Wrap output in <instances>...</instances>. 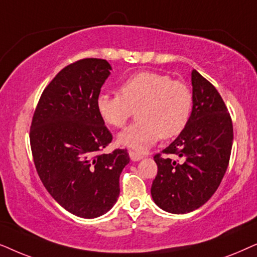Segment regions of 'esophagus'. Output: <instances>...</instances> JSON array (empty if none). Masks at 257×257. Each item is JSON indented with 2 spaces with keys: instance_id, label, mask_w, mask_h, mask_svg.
I'll return each instance as SVG.
<instances>
[{
  "instance_id": "esophagus-1",
  "label": "esophagus",
  "mask_w": 257,
  "mask_h": 257,
  "mask_svg": "<svg viewBox=\"0 0 257 257\" xmlns=\"http://www.w3.org/2000/svg\"><path fill=\"white\" fill-rule=\"evenodd\" d=\"M129 156H131L132 161H140L141 159H143V156L141 155V154L133 152V150H131V152H129Z\"/></svg>"
}]
</instances>
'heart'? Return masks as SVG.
Instances as JSON below:
<instances>
[{
    "label": "heart",
    "mask_w": 257,
    "mask_h": 257,
    "mask_svg": "<svg viewBox=\"0 0 257 257\" xmlns=\"http://www.w3.org/2000/svg\"><path fill=\"white\" fill-rule=\"evenodd\" d=\"M119 95L100 94L96 108L108 125L122 128L138 111L139 122L118 135L119 145L143 153L160 138L179 136L193 112V91L186 82L156 71H140L118 88Z\"/></svg>",
    "instance_id": "1"
}]
</instances>
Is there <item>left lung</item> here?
I'll return each instance as SVG.
<instances>
[{
    "instance_id": "obj_1",
    "label": "left lung",
    "mask_w": 257,
    "mask_h": 257,
    "mask_svg": "<svg viewBox=\"0 0 257 257\" xmlns=\"http://www.w3.org/2000/svg\"><path fill=\"white\" fill-rule=\"evenodd\" d=\"M191 84L189 122L162 150L163 156H154L157 175L152 184L153 200L173 214L190 213L213 196L228 168L234 138L230 114L216 88L195 69Z\"/></svg>"
}]
</instances>
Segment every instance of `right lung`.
Here are the masks:
<instances>
[{
	"instance_id": "right-lung-1",
	"label": "right lung",
	"mask_w": 257,
	"mask_h": 257,
	"mask_svg": "<svg viewBox=\"0 0 257 257\" xmlns=\"http://www.w3.org/2000/svg\"><path fill=\"white\" fill-rule=\"evenodd\" d=\"M111 67L102 59L68 64L44 88L30 125L33 159L43 186L69 213L98 217L117 201L126 149L102 154L112 141L96 108Z\"/></svg>"
}]
</instances>
